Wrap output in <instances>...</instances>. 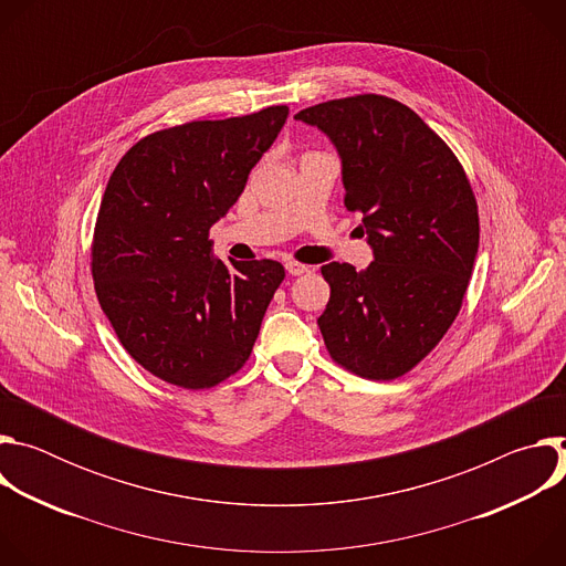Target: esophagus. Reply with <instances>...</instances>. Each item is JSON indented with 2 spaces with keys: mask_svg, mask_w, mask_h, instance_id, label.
Returning <instances> with one entry per match:
<instances>
[{
  "mask_svg": "<svg viewBox=\"0 0 566 566\" xmlns=\"http://www.w3.org/2000/svg\"><path fill=\"white\" fill-rule=\"evenodd\" d=\"M286 271H289V275H304L308 271V266H304L300 262H286Z\"/></svg>",
  "mask_w": 566,
  "mask_h": 566,
  "instance_id": "esophagus-1",
  "label": "esophagus"
}]
</instances>
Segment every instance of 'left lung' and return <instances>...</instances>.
Listing matches in <instances>:
<instances>
[{"mask_svg": "<svg viewBox=\"0 0 566 566\" xmlns=\"http://www.w3.org/2000/svg\"><path fill=\"white\" fill-rule=\"evenodd\" d=\"M295 120L325 132L343 164L345 206L363 212L374 262H329L317 327L349 371L408 374L454 322L479 249L470 181L452 149L402 103L363 94L319 103Z\"/></svg>", "mask_w": 566, "mask_h": 566, "instance_id": "obj_1", "label": "left lung"}]
</instances>
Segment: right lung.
Masks as SVG:
<instances>
[{
  "instance_id": "right-lung-1",
  "label": "right lung",
  "mask_w": 566,
  "mask_h": 566,
  "mask_svg": "<svg viewBox=\"0 0 566 566\" xmlns=\"http://www.w3.org/2000/svg\"><path fill=\"white\" fill-rule=\"evenodd\" d=\"M286 105L140 138L98 210L92 273L127 354L156 378L206 389L244 367L284 280L273 260L223 264L208 237L273 145Z\"/></svg>"
}]
</instances>
